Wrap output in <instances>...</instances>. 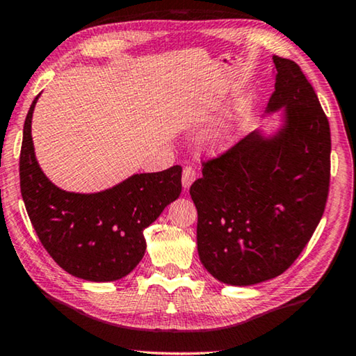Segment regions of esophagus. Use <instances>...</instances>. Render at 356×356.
<instances>
[{
    "label": "esophagus",
    "instance_id": "obj_1",
    "mask_svg": "<svg viewBox=\"0 0 356 356\" xmlns=\"http://www.w3.org/2000/svg\"><path fill=\"white\" fill-rule=\"evenodd\" d=\"M194 179H195L194 168L184 167V170H183V177H181V183H183L184 191H188V189L191 188V184L194 183Z\"/></svg>",
    "mask_w": 356,
    "mask_h": 356
}]
</instances>
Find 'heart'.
<instances>
[{
  "instance_id": "b5f03b06",
  "label": "heart",
  "mask_w": 356,
  "mask_h": 356,
  "mask_svg": "<svg viewBox=\"0 0 356 356\" xmlns=\"http://www.w3.org/2000/svg\"><path fill=\"white\" fill-rule=\"evenodd\" d=\"M184 120H186L188 125H197L200 122V115L195 114V112H189L184 117ZM234 141V130L233 127L229 125V123H220L218 127L213 128V131L210 133L207 141V149L210 152H221L225 151V149H228L231 144Z\"/></svg>"
}]
</instances>
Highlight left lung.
<instances>
[{
  "mask_svg": "<svg viewBox=\"0 0 356 356\" xmlns=\"http://www.w3.org/2000/svg\"><path fill=\"white\" fill-rule=\"evenodd\" d=\"M275 91L252 131L207 162L189 189L197 209V252L210 275L252 286L289 268L321 220L331 172V130L310 81L293 60L273 56Z\"/></svg>",
  "mask_w": 356,
  "mask_h": 356,
  "instance_id": "8db88e82",
  "label": "left lung"
}]
</instances>
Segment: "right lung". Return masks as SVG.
<instances>
[{
  "label": "right lung",
  "mask_w": 356,
  "mask_h": 356,
  "mask_svg": "<svg viewBox=\"0 0 356 356\" xmlns=\"http://www.w3.org/2000/svg\"><path fill=\"white\" fill-rule=\"evenodd\" d=\"M38 97L25 118L19 162L29 218L48 254L69 275L92 282L120 280L144 257V229L179 197L183 168L135 173L99 193L60 189L35 157L32 117Z\"/></svg>",
  "instance_id": "add662e5"
}]
</instances>
